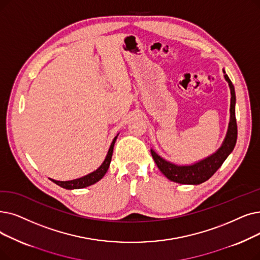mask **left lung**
Wrapping results in <instances>:
<instances>
[{
	"label": "left lung",
	"mask_w": 260,
	"mask_h": 260,
	"mask_svg": "<svg viewBox=\"0 0 260 260\" xmlns=\"http://www.w3.org/2000/svg\"><path fill=\"white\" fill-rule=\"evenodd\" d=\"M225 81L229 83L231 90V108H230V123L226 136H225L220 148L207 156L204 159H201L191 165H176L171 161L166 160L165 158L158 155L153 149L151 153L153 159L156 162L160 172L171 182L184 184V185H200L209 179L218 169L222 166L229 155L233 152L236 141H237V123L235 115V105H236V94L235 88L232 84L230 77L225 73L223 69Z\"/></svg>",
	"instance_id": "obj_1"
}]
</instances>
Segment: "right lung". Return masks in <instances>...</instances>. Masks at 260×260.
I'll return each mask as SVG.
<instances>
[{
  "label": "right lung",
  "instance_id": "right-lung-1",
  "mask_svg": "<svg viewBox=\"0 0 260 260\" xmlns=\"http://www.w3.org/2000/svg\"><path fill=\"white\" fill-rule=\"evenodd\" d=\"M119 136V134H117V136L112 140L111 144H110V148L107 152V155L105 157L104 161L102 162L95 171L89 173L85 176L82 177H78L75 179H71V180H56L53 178H50L53 183H55L56 185H58L64 189L68 190H73V189H82V188H86L88 186H91L95 183H98L100 179H102L103 176L106 174L110 161H111V157H112V152H114V146H115V142L117 140Z\"/></svg>",
  "mask_w": 260,
  "mask_h": 260
}]
</instances>
